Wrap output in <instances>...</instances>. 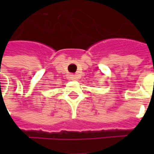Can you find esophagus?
Listing matches in <instances>:
<instances>
[{"mask_svg": "<svg viewBox=\"0 0 154 154\" xmlns=\"http://www.w3.org/2000/svg\"><path fill=\"white\" fill-rule=\"evenodd\" d=\"M72 78H75V77H74V76H73V77H72Z\"/></svg>", "mask_w": 154, "mask_h": 154, "instance_id": "1", "label": "esophagus"}]
</instances>
